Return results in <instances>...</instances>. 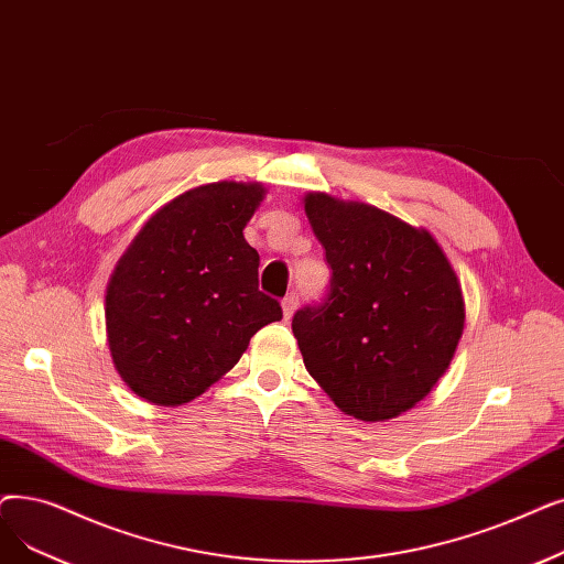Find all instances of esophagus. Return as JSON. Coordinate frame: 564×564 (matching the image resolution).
I'll return each instance as SVG.
<instances>
[{
  "mask_svg": "<svg viewBox=\"0 0 564 564\" xmlns=\"http://www.w3.org/2000/svg\"><path fill=\"white\" fill-rule=\"evenodd\" d=\"M297 304H300L297 292H290V295H285V297H283L281 306H283V317H285V321H290L292 313H295V308H297Z\"/></svg>",
  "mask_w": 564,
  "mask_h": 564,
  "instance_id": "obj_1",
  "label": "esophagus"
}]
</instances>
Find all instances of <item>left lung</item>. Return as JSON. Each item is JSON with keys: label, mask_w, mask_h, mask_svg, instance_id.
Wrapping results in <instances>:
<instances>
[{"label": "left lung", "mask_w": 564, "mask_h": 564, "mask_svg": "<svg viewBox=\"0 0 564 564\" xmlns=\"http://www.w3.org/2000/svg\"><path fill=\"white\" fill-rule=\"evenodd\" d=\"M304 209L332 267L327 295L292 317L306 371L350 417H397L454 357L458 279L426 230L378 207L308 193Z\"/></svg>", "instance_id": "left-lung-1"}]
</instances>
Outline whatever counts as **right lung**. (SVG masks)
I'll return each instance as SVG.
<instances>
[{
  "label": "right lung",
  "instance_id": "add662e5",
  "mask_svg": "<svg viewBox=\"0 0 564 564\" xmlns=\"http://www.w3.org/2000/svg\"><path fill=\"white\" fill-rule=\"evenodd\" d=\"M260 184L216 182L159 209L117 262L106 290L108 346L135 394L156 405L200 397L251 336L283 317L258 290L260 256L243 239Z\"/></svg>",
  "mask_w": 564,
  "mask_h": 564
}]
</instances>
